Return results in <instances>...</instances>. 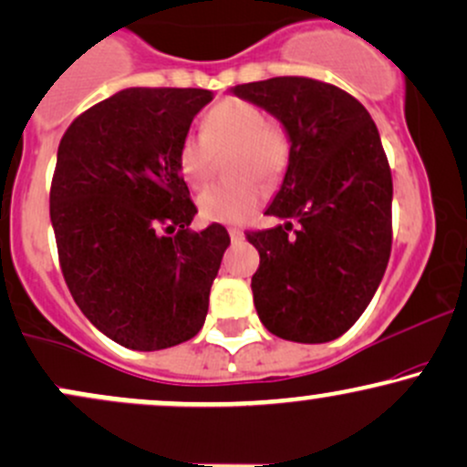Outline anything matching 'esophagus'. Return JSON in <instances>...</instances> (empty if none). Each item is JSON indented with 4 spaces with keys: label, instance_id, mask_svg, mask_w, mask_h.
I'll return each mask as SVG.
<instances>
[{
    "label": "esophagus",
    "instance_id": "34e87169",
    "mask_svg": "<svg viewBox=\"0 0 467 467\" xmlns=\"http://www.w3.org/2000/svg\"><path fill=\"white\" fill-rule=\"evenodd\" d=\"M228 234H230V239H233V241L244 239V230H241V228H228Z\"/></svg>",
    "mask_w": 467,
    "mask_h": 467
}]
</instances>
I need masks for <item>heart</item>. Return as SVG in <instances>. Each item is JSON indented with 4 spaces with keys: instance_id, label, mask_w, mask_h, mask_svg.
Wrapping results in <instances>:
<instances>
[{
    "instance_id": "1",
    "label": "heart",
    "mask_w": 467,
    "mask_h": 467,
    "mask_svg": "<svg viewBox=\"0 0 467 467\" xmlns=\"http://www.w3.org/2000/svg\"><path fill=\"white\" fill-rule=\"evenodd\" d=\"M230 149L228 173L237 180L202 192L197 208L203 222L244 223L264 202V191L252 178L272 184L285 173L289 164L285 131L267 122L259 105L226 99L203 118V133L189 131L182 136L175 151L180 178L191 189H202L213 175L215 153Z\"/></svg>"
}]
</instances>
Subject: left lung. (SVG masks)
<instances>
[{
    "label": "left lung",
    "instance_id": "1",
    "mask_svg": "<svg viewBox=\"0 0 467 467\" xmlns=\"http://www.w3.org/2000/svg\"><path fill=\"white\" fill-rule=\"evenodd\" d=\"M230 94L275 116L289 140L265 211L283 223L245 234L261 256L256 314L283 340H336L371 303L390 256L393 180L378 127L362 103L323 80L276 77Z\"/></svg>",
    "mask_w": 467,
    "mask_h": 467
}]
</instances>
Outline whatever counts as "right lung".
Returning a JSON list of instances; mask_svg holds the SVG:
<instances>
[{
    "label": "right lung",
    "mask_w": 467,
    "mask_h": 467,
    "mask_svg": "<svg viewBox=\"0 0 467 467\" xmlns=\"http://www.w3.org/2000/svg\"><path fill=\"white\" fill-rule=\"evenodd\" d=\"M211 100L208 89H122L58 144L50 222L63 278L89 323L127 349H169L206 320L230 237L219 223L189 228L197 208L175 151Z\"/></svg>",
    "instance_id": "right-lung-1"
}]
</instances>
